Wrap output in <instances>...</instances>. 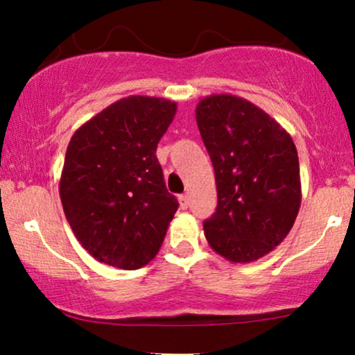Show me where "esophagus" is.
Instances as JSON below:
<instances>
[{
	"instance_id": "obj_1",
	"label": "esophagus",
	"mask_w": 355,
	"mask_h": 355,
	"mask_svg": "<svg viewBox=\"0 0 355 355\" xmlns=\"http://www.w3.org/2000/svg\"><path fill=\"white\" fill-rule=\"evenodd\" d=\"M178 202H180V209H189V197H187V195H180V197H178Z\"/></svg>"
}]
</instances>
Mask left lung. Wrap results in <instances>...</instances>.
<instances>
[{
	"mask_svg": "<svg viewBox=\"0 0 355 355\" xmlns=\"http://www.w3.org/2000/svg\"><path fill=\"white\" fill-rule=\"evenodd\" d=\"M215 170L218 205L205 239L230 262H254L294 227L302 200L292 137L262 108L235 95H210L195 110Z\"/></svg>",
	"mask_w": 355,
	"mask_h": 355,
	"instance_id": "1",
	"label": "left lung"
}]
</instances>
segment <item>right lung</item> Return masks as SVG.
Wrapping results in <instances>:
<instances>
[{
	"label": "right lung",
	"mask_w": 355,
	"mask_h": 355,
	"mask_svg": "<svg viewBox=\"0 0 355 355\" xmlns=\"http://www.w3.org/2000/svg\"><path fill=\"white\" fill-rule=\"evenodd\" d=\"M175 113L172 100L133 95L71 137L61 205L75 237L98 262L135 270L160 250L178 202L166 190L155 152Z\"/></svg>",
	"instance_id": "1"
}]
</instances>
